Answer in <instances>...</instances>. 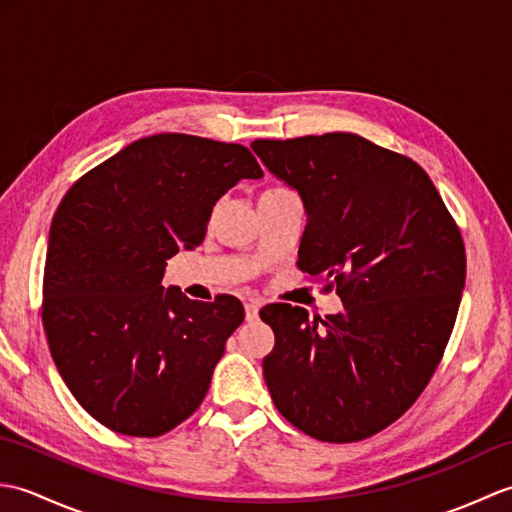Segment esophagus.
<instances>
[{"label": "esophagus", "mask_w": 512, "mask_h": 512, "mask_svg": "<svg viewBox=\"0 0 512 512\" xmlns=\"http://www.w3.org/2000/svg\"><path fill=\"white\" fill-rule=\"evenodd\" d=\"M259 308H262V303H259V301H255V299L246 301V306H244L246 321H255L259 317Z\"/></svg>", "instance_id": "obj_1"}]
</instances>
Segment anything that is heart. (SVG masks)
Returning a JSON list of instances; mask_svg holds the SVG:
<instances>
[{
  "mask_svg": "<svg viewBox=\"0 0 512 512\" xmlns=\"http://www.w3.org/2000/svg\"><path fill=\"white\" fill-rule=\"evenodd\" d=\"M277 191H284V187H270V189H266L262 195H266V193H277Z\"/></svg>",
  "mask_w": 512,
  "mask_h": 512,
  "instance_id": "heart-1",
  "label": "heart"
}]
</instances>
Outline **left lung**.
<instances>
[{"label":"left lung","mask_w":512,"mask_h":512,"mask_svg":"<svg viewBox=\"0 0 512 512\" xmlns=\"http://www.w3.org/2000/svg\"><path fill=\"white\" fill-rule=\"evenodd\" d=\"M250 147L306 209L297 266L330 279L343 301L325 319L290 303L262 308L275 332L270 398L317 440L374 436L416 402L449 343L466 279L462 235L424 169L363 136Z\"/></svg>","instance_id":"obj_1"}]
</instances>
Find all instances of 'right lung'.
Here are the masks:
<instances>
[{
    "label": "right lung",
    "instance_id": "add662e5",
    "mask_svg": "<svg viewBox=\"0 0 512 512\" xmlns=\"http://www.w3.org/2000/svg\"><path fill=\"white\" fill-rule=\"evenodd\" d=\"M262 176L242 145L156 134L65 193L48 237L43 328L65 385L107 429L156 438L200 407L244 306L231 295L191 301L162 277L167 259L202 244L215 202Z\"/></svg>",
    "mask_w": 512,
    "mask_h": 512
}]
</instances>
